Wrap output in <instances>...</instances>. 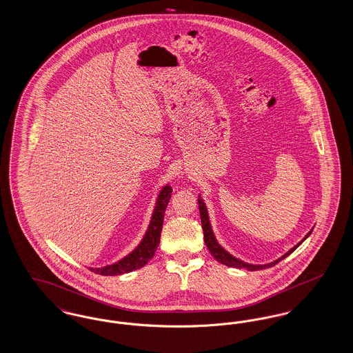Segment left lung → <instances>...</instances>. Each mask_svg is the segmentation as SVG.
Masks as SVG:
<instances>
[{
	"label": "left lung",
	"instance_id": "obj_1",
	"mask_svg": "<svg viewBox=\"0 0 353 353\" xmlns=\"http://www.w3.org/2000/svg\"><path fill=\"white\" fill-rule=\"evenodd\" d=\"M199 209H200V216H201L202 230H203V241H205V245H206V248L209 249L210 254L216 258V261H219V263H222V265H226L228 268L246 269L249 270V271L272 268V266H275L278 262H281L282 259H285V256L290 255L296 248H299V246L302 245L303 241L307 239L308 235L312 233V229H311V232L305 235L298 245H295L291 250H288V252H285V255H282L279 259H276V261H274V262H271V263H268V265H250V263H246V262H243V261H241V259H236L232 254H229V252H226V250L219 245V242H217L216 236L213 234L210 222H209V216H208V210H206L205 202L202 201V199L200 196H199Z\"/></svg>",
	"mask_w": 353,
	"mask_h": 353
}]
</instances>
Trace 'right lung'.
<instances>
[{
  "mask_svg": "<svg viewBox=\"0 0 353 353\" xmlns=\"http://www.w3.org/2000/svg\"><path fill=\"white\" fill-rule=\"evenodd\" d=\"M170 196H172V188L169 185H165L161 189V192L159 193L148 230L144 235L143 241L140 242V245L134 249V252L128 254L125 258L120 259L119 262L114 263V265L90 270L94 271L95 274H99V275L112 276V275H121V274H125V272H131L134 270L145 266L153 258L154 252H156V249L160 243V233H161V229H163L164 213H165V209L168 206Z\"/></svg>",
  "mask_w": 353,
  "mask_h": 353,
  "instance_id": "right-lung-1",
  "label": "right lung"
}]
</instances>
